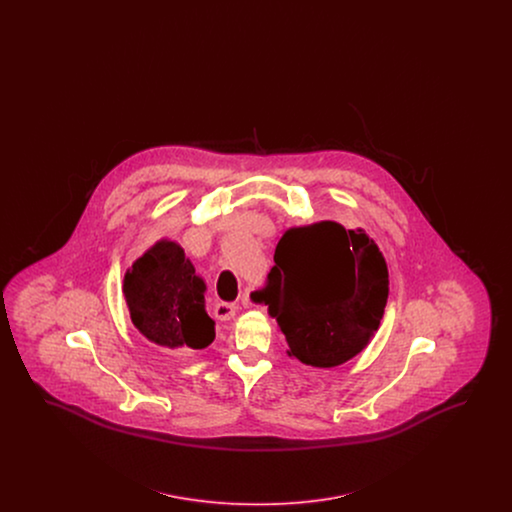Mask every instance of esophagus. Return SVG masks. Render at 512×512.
I'll return each instance as SVG.
<instances>
[{
	"mask_svg": "<svg viewBox=\"0 0 512 512\" xmlns=\"http://www.w3.org/2000/svg\"><path fill=\"white\" fill-rule=\"evenodd\" d=\"M215 317L219 318V320H230V318L236 315V311H238V305L236 303H226V301H219L217 305H215Z\"/></svg>",
	"mask_w": 512,
	"mask_h": 512,
	"instance_id": "esophagus-1",
	"label": "esophagus"
}]
</instances>
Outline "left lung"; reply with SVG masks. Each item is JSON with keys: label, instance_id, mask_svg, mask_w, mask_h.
Wrapping results in <instances>:
<instances>
[{"label": "left lung", "instance_id": "obj_1", "mask_svg": "<svg viewBox=\"0 0 512 512\" xmlns=\"http://www.w3.org/2000/svg\"><path fill=\"white\" fill-rule=\"evenodd\" d=\"M388 265L365 230L322 220L284 232L268 272V315L288 355L332 368L359 355L384 317Z\"/></svg>", "mask_w": 512, "mask_h": 512}]
</instances>
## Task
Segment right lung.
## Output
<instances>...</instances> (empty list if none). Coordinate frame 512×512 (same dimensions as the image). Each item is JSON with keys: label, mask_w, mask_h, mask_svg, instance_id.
<instances>
[{"label": "right lung", "mask_w": 512, "mask_h": 512, "mask_svg": "<svg viewBox=\"0 0 512 512\" xmlns=\"http://www.w3.org/2000/svg\"><path fill=\"white\" fill-rule=\"evenodd\" d=\"M205 282L184 249L159 240L126 270L122 293L132 324L165 349H205L215 340V320L205 311Z\"/></svg>", "instance_id": "obj_1"}]
</instances>
